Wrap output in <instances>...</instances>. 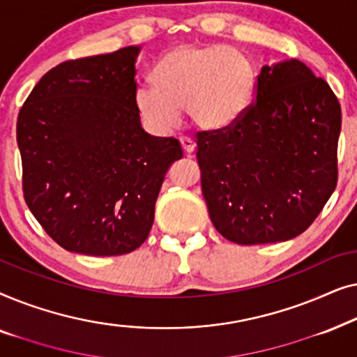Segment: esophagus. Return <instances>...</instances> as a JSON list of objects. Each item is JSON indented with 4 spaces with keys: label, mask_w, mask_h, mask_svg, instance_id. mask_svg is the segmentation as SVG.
I'll return each instance as SVG.
<instances>
[{
    "label": "esophagus",
    "mask_w": 357,
    "mask_h": 357,
    "mask_svg": "<svg viewBox=\"0 0 357 357\" xmlns=\"http://www.w3.org/2000/svg\"><path fill=\"white\" fill-rule=\"evenodd\" d=\"M180 146H182L185 154H192L195 151V141L190 138H180Z\"/></svg>",
    "instance_id": "obj_1"
}]
</instances>
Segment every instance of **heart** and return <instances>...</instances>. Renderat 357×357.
Here are the masks:
<instances>
[{
  "instance_id": "obj_1",
  "label": "heart",
  "mask_w": 357,
  "mask_h": 357,
  "mask_svg": "<svg viewBox=\"0 0 357 357\" xmlns=\"http://www.w3.org/2000/svg\"><path fill=\"white\" fill-rule=\"evenodd\" d=\"M154 84L135 91V107L148 128L169 133L185 109L203 131H224L245 115L252 102V63L222 43H175L153 70Z\"/></svg>"
}]
</instances>
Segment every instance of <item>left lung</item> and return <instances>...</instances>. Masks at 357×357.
<instances>
[{
    "mask_svg": "<svg viewBox=\"0 0 357 357\" xmlns=\"http://www.w3.org/2000/svg\"><path fill=\"white\" fill-rule=\"evenodd\" d=\"M341 107L299 60L263 66L236 125L197 133L202 192L216 231L241 245L284 242L319 216L338 182Z\"/></svg>",
    "mask_w": 357,
    "mask_h": 357,
    "instance_id": "left-lung-1",
    "label": "left lung"
}]
</instances>
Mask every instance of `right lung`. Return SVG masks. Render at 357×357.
I'll return each instance as SVG.
<instances>
[{
  "instance_id": "right-lung-1",
  "label": "right lung",
  "mask_w": 357,
  "mask_h": 357,
  "mask_svg": "<svg viewBox=\"0 0 357 357\" xmlns=\"http://www.w3.org/2000/svg\"><path fill=\"white\" fill-rule=\"evenodd\" d=\"M141 48L63 61L17 116L22 190L45 232L68 252L125 255L149 236L175 138L146 133L135 107Z\"/></svg>"
}]
</instances>
